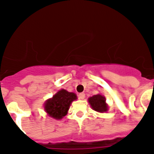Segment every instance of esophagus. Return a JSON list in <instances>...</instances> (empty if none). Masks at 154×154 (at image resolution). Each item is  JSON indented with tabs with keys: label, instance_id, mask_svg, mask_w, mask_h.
<instances>
[{
	"label": "esophagus",
	"instance_id": "34e87169",
	"mask_svg": "<svg viewBox=\"0 0 154 154\" xmlns=\"http://www.w3.org/2000/svg\"><path fill=\"white\" fill-rule=\"evenodd\" d=\"M84 97H85V94L84 93H80L79 95V99H82V100H83V99H84Z\"/></svg>",
	"mask_w": 154,
	"mask_h": 154
}]
</instances>
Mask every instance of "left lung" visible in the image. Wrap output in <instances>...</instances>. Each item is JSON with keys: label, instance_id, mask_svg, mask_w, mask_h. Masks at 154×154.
<instances>
[{"label": "left lung", "instance_id": "8db88e82", "mask_svg": "<svg viewBox=\"0 0 154 154\" xmlns=\"http://www.w3.org/2000/svg\"><path fill=\"white\" fill-rule=\"evenodd\" d=\"M88 100L92 108L96 112L103 113V112H106L108 109V106L106 103L105 97L100 94L90 97Z\"/></svg>", "mask_w": 154, "mask_h": 154}]
</instances>
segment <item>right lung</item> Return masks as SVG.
Wrapping results in <instances>:
<instances>
[{
    "mask_svg": "<svg viewBox=\"0 0 154 154\" xmlns=\"http://www.w3.org/2000/svg\"><path fill=\"white\" fill-rule=\"evenodd\" d=\"M76 99V95L73 92L61 90L45 102V109L49 116L60 120L67 115L71 103Z\"/></svg>",
    "mask_w": 154,
    "mask_h": 154,
    "instance_id": "right-lung-1",
    "label": "right lung"
}]
</instances>
